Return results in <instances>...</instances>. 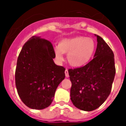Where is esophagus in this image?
<instances>
[{
	"instance_id": "obj_1",
	"label": "esophagus",
	"mask_w": 126,
	"mask_h": 126,
	"mask_svg": "<svg viewBox=\"0 0 126 126\" xmlns=\"http://www.w3.org/2000/svg\"><path fill=\"white\" fill-rule=\"evenodd\" d=\"M65 77H67V78H68V77H69V72H68V69H66V70H65Z\"/></svg>"
}]
</instances>
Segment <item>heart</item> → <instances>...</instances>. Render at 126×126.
<instances>
[{"instance_id": "obj_1", "label": "heart", "mask_w": 126, "mask_h": 126, "mask_svg": "<svg viewBox=\"0 0 126 126\" xmlns=\"http://www.w3.org/2000/svg\"><path fill=\"white\" fill-rule=\"evenodd\" d=\"M95 49L96 43L93 38L77 36L61 40L54 51L59 61H63V54L67 53L69 64L74 67H80L90 62Z\"/></svg>"}]
</instances>
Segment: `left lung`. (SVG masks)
Segmentation results:
<instances>
[{
    "mask_svg": "<svg viewBox=\"0 0 126 126\" xmlns=\"http://www.w3.org/2000/svg\"><path fill=\"white\" fill-rule=\"evenodd\" d=\"M95 36L97 44L94 59L84 67L68 70L71 101L84 111L97 109L105 101L116 73L113 51L101 36Z\"/></svg>",
    "mask_w": 126,
    "mask_h": 126,
    "instance_id": "8db88e82",
    "label": "left lung"
}]
</instances>
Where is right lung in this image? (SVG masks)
Returning <instances> with one entry per match:
<instances>
[{
  "label": "right lung",
  "mask_w": 126,
  "mask_h": 126,
  "mask_svg": "<svg viewBox=\"0 0 126 126\" xmlns=\"http://www.w3.org/2000/svg\"><path fill=\"white\" fill-rule=\"evenodd\" d=\"M53 46L33 36L23 46L17 61L16 86L19 97L28 107L44 109L53 101L57 86L65 77V69L55 64Z\"/></svg>",
  "instance_id": "obj_1"
}]
</instances>
